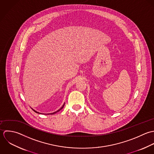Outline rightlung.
Listing matches in <instances>:
<instances>
[{
    "label": "right lung",
    "instance_id": "right-lung-1",
    "mask_svg": "<svg viewBox=\"0 0 154 154\" xmlns=\"http://www.w3.org/2000/svg\"><path fill=\"white\" fill-rule=\"evenodd\" d=\"M64 105H65V103H63V105H62V106L61 108H60V109H58V111H55V112H53V113H50V114H51V115H52V114H55V113H57V112H59V111H60V110H61L62 109V108H63V106H64ZM32 109V110H33V111H34V112H36V113H38V114H41V113H39V112H37V111H35V110H34V109ZM49 114H48V115H49Z\"/></svg>",
    "mask_w": 154,
    "mask_h": 154
}]
</instances>
